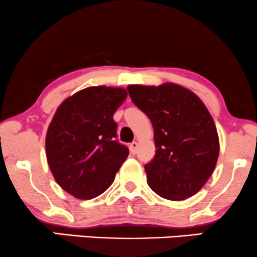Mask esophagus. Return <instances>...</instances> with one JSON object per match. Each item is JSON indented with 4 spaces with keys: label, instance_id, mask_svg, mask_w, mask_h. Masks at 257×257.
<instances>
[{
    "label": "esophagus",
    "instance_id": "obj_1",
    "mask_svg": "<svg viewBox=\"0 0 257 257\" xmlns=\"http://www.w3.org/2000/svg\"><path fill=\"white\" fill-rule=\"evenodd\" d=\"M138 148H139V144L136 141L132 142L131 146H129V149H131L132 154H136V152H138Z\"/></svg>",
    "mask_w": 257,
    "mask_h": 257
}]
</instances>
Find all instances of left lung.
Listing matches in <instances>:
<instances>
[{
	"label": "left lung",
	"instance_id": "obj_1",
	"mask_svg": "<svg viewBox=\"0 0 257 257\" xmlns=\"http://www.w3.org/2000/svg\"><path fill=\"white\" fill-rule=\"evenodd\" d=\"M126 89L154 128L155 157L145 165L149 187L170 200L194 196L209 180L219 154L209 110L192 91L173 83Z\"/></svg>",
	"mask_w": 257,
	"mask_h": 257
}]
</instances>
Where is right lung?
I'll return each instance as SVG.
<instances>
[{
	"label": "right lung",
	"instance_id": "obj_1",
	"mask_svg": "<svg viewBox=\"0 0 257 257\" xmlns=\"http://www.w3.org/2000/svg\"><path fill=\"white\" fill-rule=\"evenodd\" d=\"M126 98L121 87L91 86L66 98L46 134V157L54 179L79 199L108 190L129 149L119 144L113 113Z\"/></svg>",
	"mask_w": 257,
	"mask_h": 257
}]
</instances>
